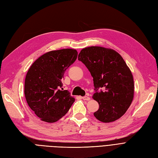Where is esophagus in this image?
I'll list each match as a JSON object with an SVG mask.
<instances>
[{"mask_svg":"<svg viewBox=\"0 0 158 158\" xmlns=\"http://www.w3.org/2000/svg\"><path fill=\"white\" fill-rule=\"evenodd\" d=\"M82 98L84 100H86V101H88V100H90V98H89V97L88 96H83V97H82Z\"/></svg>","mask_w":158,"mask_h":158,"instance_id":"34e87169","label":"esophagus"}]
</instances>
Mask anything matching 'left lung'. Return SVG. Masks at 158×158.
I'll list each match as a JSON object with an SVG mask.
<instances>
[{
    "label": "left lung",
    "instance_id": "obj_1",
    "mask_svg": "<svg viewBox=\"0 0 158 158\" xmlns=\"http://www.w3.org/2000/svg\"><path fill=\"white\" fill-rule=\"evenodd\" d=\"M78 60L93 77V99L99 104L94 115L102 122H112L126 113L133 100L134 79L131 72L116 51L100 46L83 48Z\"/></svg>",
    "mask_w": 158,
    "mask_h": 158
}]
</instances>
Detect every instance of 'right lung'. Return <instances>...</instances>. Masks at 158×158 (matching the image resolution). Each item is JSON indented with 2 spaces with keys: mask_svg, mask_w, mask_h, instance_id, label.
Here are the masks:
<instances>
[{
  "mask_svg": "<svg viewBox=\"0 0 158 158\" xmlns=\"http://www.w3.org/2000/svg\"><path fill=\"white\" fill-rule=\"evenodd\" d=\"M78 52L66 48L52 50L42 55L27 72L24 95L28 105L40 120L58 121L69 112L74 98L64 90V74L77 58Z\"/></svg>",
  "mask_w": 158,
  "mask_h": 158,
  "instance_id": "add662e5",
  "label": "right lung"
}]
</instances>
